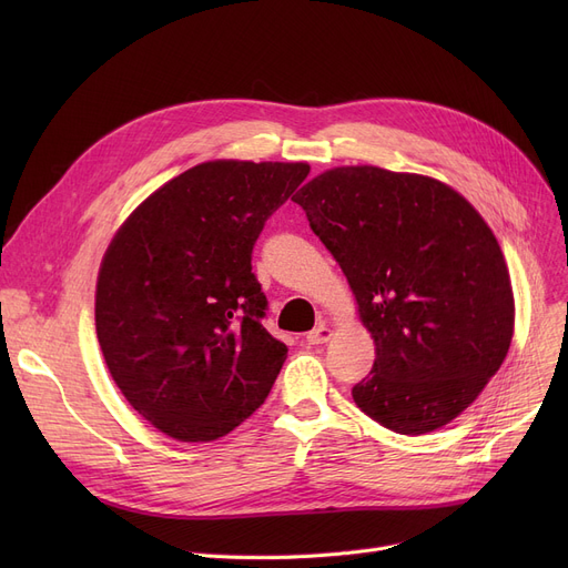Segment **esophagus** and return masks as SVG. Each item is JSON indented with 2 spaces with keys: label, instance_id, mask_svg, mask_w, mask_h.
I'll return each mask as SVG.
<instances>
[{
  "label": "esophagus",
  "instance_id": "obj_1",
  "mask_svg": "<svg viewBox=\"0 0 568 568\" xmlns=\"http://www.w3.org/2000/svg\"><path fill=\"white\" fill-rule=\"evenodd\" d=\"M329 336H332V329L326 324H320V326H315L313 332H308L306 334V343L308 345H322V343H326L329 341Z\"/></svg>",
  "mask_w": 568,
  "mask_h": 568
}]
</instances>
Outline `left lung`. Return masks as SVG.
<instances>
[{
	"instance_id": "1",
	"label": "left lung",
	"mask_w": 568,
	"mask_h": 568,
	"mask_svg": "<svg viewBox=\"0 0 568 568\" xmlns=\"http://www.w3.org/2000/svg\"><path fill=\"white\" fill-rule=\"evenodd\" d=\"M292 200L341 264L375 341L356 407L400 435L454 422L514 336L509 268L488 223L437 179L375 165L326 170Z\"/></svg>"
}]
</instances>
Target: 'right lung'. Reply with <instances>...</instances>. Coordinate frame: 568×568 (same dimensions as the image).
Wrapping results in <instances>:
<instances>
[{
  "mask_svg": "<svg viewBox=\"0 0 568 568\" xmlns=\"http://www.w3.org/2000/svg\"><path fill=\"white\" fill-rule=\"evenodd\" d=\"M306 163L209 161L119 227L97 283V336L124 398L179 442H212L264 403L287 347L262 326L253 246Z\"/></svg>",
  "mask_w": 568,
  "mask_h": 568,
  "instance_id": "add662e5",
  "label": "right lung"
}]
</instances>
